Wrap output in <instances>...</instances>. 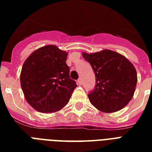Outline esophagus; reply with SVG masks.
Wrapping results in <instances>:
<instances>
[{
  "label": "esophagus",
  "mask_w": 152,
  "mask_h": 152,
  "mask_svg": "<svg viewBox=\"0 0 152 152\" xmlns=\"http://www.w3.org/2000/svg\"><path fill=\"white\" fill-rule=\"evenodd\" d=\"M77 84H78V85H81L82 83H83V80L81 79V78H80V79H78L77 80Z\"/></svg>",
  "instance_id": "esophagus-1"
}]
</instances>
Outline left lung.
Segmentation results:
<instances>
[{"mask_svg":"<svg viewBox=\"0 0 152 152\" xmlns=\"http://www.w3.org/2000/svg\"><path fill=\"white\" fill-rule=\"evenodd\" d=\"M90 64L96 85L88 94L95 107L105 113L120 110L132 99L137 84V72L124 56L110 50L83 53Z\"/></svg>","mask_w":152,"mask_h":152,"instance_id":"8db88e82","label":"left lung"}]
</instances>
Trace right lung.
I'll return each instance as SVG.
<instances>
[{
    "instance_id": "1",
    "label": "right lung",
    "mask_w": 152,
    "mask_h": 152,
    "mask_svg": "<svg viewBox=\"0 0 152 152\" xmlns=\"http://www.w3.org/2000/svg\"><path fill=\"white\" fill-rule=\"evenodd\" d=\"M67 53L54 45L34 51L22 66L21 86L25 97L41 113H53L69 102L76 83L70 78Z\"/></svg>"
}]
</instances>
